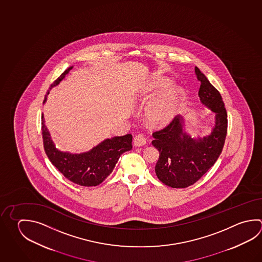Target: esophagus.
I'll use <instances>...</instances> for the list:
<instances>
[{
	"mask_svg": "<svg viewBox=\"0 0 262 262\" xmlns=\"http://www.w3.org/2000/svg\"><path fill=\"white\" fill-rule=\"evenodd\" d=\"M147 143V139L144 135H138L134 138V145L136 147H142Z\"/></svg>",
	"mask_w": 262,
	"mask_h": 262,
	"instance_id": "esophagus-1",
	"label": "esophagus"
}]
</instances>
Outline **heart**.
Wrapping results in <instances>:
<instances>
[{"mask_svg":"<svg viewBox=\"0 0 262 262\" xmlns=\"http://www.w3.org/2000/svg\"><path fill=\"white\" fill-rule=\"evenodd\" d=\"M172 82L170 79L156 81L147 90L143 95L145 99H151L160 96L148 105L146 111L147 119L153 124H164L171 121L182 100L181 89H171Z\"/></svg>","mask_w":262,"mask_h":262,"instance_id":"obj_1","label":"heart"}]
</instances>
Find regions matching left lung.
Returning <instances> with one entry per match:
<instances>
[{"label":"left lung","mask_w":262,"mask_h":262,"mask_svg":"<svg viewBox=\"0 0 262 262\" xmlns=\"http://www.w3.org/2000/svg\"><path fill=\"white\" fill-rule=\"evenodd\" d=\"M200 81L201 103L215 114L211 133L203 138H191L184 130V118L176 116L164 128L152 134V145L160 152L155 172L160 181L173 188L192 186L214 165L223 151L227 134V113L219 91L195 67Z\"/></svg>","instance_id":"obj_1"}]
</instances>
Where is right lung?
<instances>
[{"label": "right lung", "mask_w": 262, "mask_h": 262, "mask_svg": "<svg viewBox=\"0 0 262 262\" xmlns=\"http://www.w3.org/2000/svg\"><path fill=\"white\" fill-rule=\"evenodd\" d=\"M73 67L67 68L50 86H53L64 78ZM47 91V95L50 93ZM46 95V97H47ZM43 101L45 103L46 98ZM44 115H41L43 146L49 160L58 171L68 180L83 186H96L104 181L113 171L120 156L132 148V135L107 138L86 152L73 154L60 151L55 148L51 135L45 126Z\"/></svg>", "instance_id": "obj_1"}]
</instances>
